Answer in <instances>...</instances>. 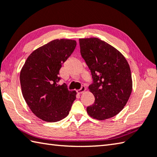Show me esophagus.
Wrapping results in <instances>:
<instances>
[{
  "label": "esophagus",
  "instance_id": "esophagus-1",
  "mask_svg": "<svg viewBox=\"0 0 157 157\" xmlns=\"http://www.w3.org/2000/svg\"><path fill=\"white\" fill-rule=\"evenodd\" d=\"M85 90H86V87H85L84 86H82L80 89L77 90V93H78V94H81L82 93H84Z\"/></svg>",
  "mask_w": 157,
  "mask_h": 157
}]
</instances>
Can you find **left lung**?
Listing matches in <instances>:
<instances>
[{"instance_id":"obj_1","label":"left lung","mask_w":157,"mask_h":157,"mask_svg":"<svg viewBox=\"0 0 157 157\" xmlns=\"http://www.w3.org/2000/svg\"><path fill=\"white\" fill-rule=\"evenodd\" d=\"M79 42L93 81L88 89L95 99L86 108L87 113L98 120L113 117L126 106L132 93L129 64L117 49L100 39L81 38Z\"/></svg>"}]
</instances>
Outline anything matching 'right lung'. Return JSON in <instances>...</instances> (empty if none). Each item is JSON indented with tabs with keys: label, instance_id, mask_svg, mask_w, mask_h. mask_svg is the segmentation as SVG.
I'll return each mask as SVG.
<instances>
[{
	"label": "right lung",
	"instance_id": "add662e5",
	"mask_svg": "<svg viewBox=\"0 0 157 157\" xmlns=\"http://www.w3.org/2000/svg\"><path fill=\"white\" fill-rule=\"evenodd\" d=\"M74 40L56 39L33 51L20 73L22 93L36 117L47 122H56L69 115L76 91L58 84L62 64L72 54Z\"/></svg>",
	"mask_w": 157,
	"mask_h": 157
}]
</instances>
